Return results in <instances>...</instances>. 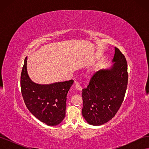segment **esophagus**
Wrapping results in <instances>:
<instances>
[{
    "mask_svg": "<svg viewBox=\"0 0 149 149\" xmlns=\"http://www.w3.org/2000/svg\"><path fill=\"white\" fill-rule=\"evenodd\" d=\"M74 87H75L76 89L78 90V91H81V90L82 89L81 86L78 82H76V81L74 82Z\"/></svg>",
    "mask_w": 149,
    "mask_h": 149,
    "instance_id": "obj_1",
    "label": "esophagus"
}]
</instances>
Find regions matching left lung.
I'll list each match as a JSON object with an SVG mask.
<instances>
[{
  "label": "left lung",
  "mask_w": 149,
  "mask_h": 149,
  "mask_svg": "<svg viewBox=\"0 0 149 149\" xmlns=\"http://www.w3.org/2000/svg\"><path fill=\"white\" fill-rule=\"evenodd\" d=\"M111 67L94 72L83 89L82 114L87 123L101 125L114 118L124 101L128 81L127 63L115 47Z\"/></svg>",
  "instance_id": "left-lung-1"
}]
</instances>
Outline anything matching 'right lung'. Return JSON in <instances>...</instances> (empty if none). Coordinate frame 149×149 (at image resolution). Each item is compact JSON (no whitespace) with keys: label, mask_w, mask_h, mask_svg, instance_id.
I'll return each mask as SVG.
<instances>
[{"label":"right lung","mask_w":149,"mask_h":149,"mask_svg":"<svg viewBox=\"0 0 149 149\" xmlns=\"http://www.w3.org/2000/svg\"><path fill=\"white\" fill-rule=\"evenodd\" d=\"M27 57L22 68L20 86L26 107L35 118L48 125L60 124L65 118L66 97L73 80L40 84L33 82L27 73Z\"/></svg>","instance_id":"obj_1"}]
</instances>
